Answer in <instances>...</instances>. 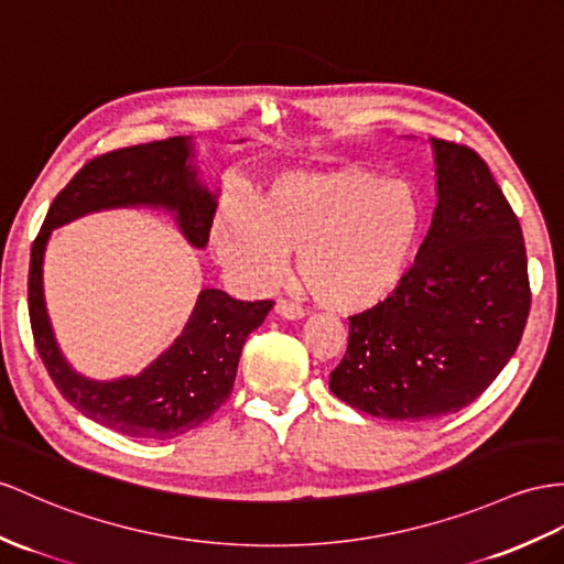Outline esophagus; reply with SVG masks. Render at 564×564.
Returning <instances> with one entry per match:
<instances>
[{
  "instance_id": "34e87169",
  "label": "esophagus",
  "mask_w": 564,
  "mask_h": 564,
  "mask_svg": "<svg viewBox=\"0 0 564 564\" xmlns=\"http://www.w3.org/2000/svg\"><path fill=\"white\" fill-rule=\"evenodd\" d=\"M274 311H278V315H282V318H286V321H301L306 315L304 308L292 304V301H284V299H280L278 304H274Z\"/></svg>"
}]
</instances>
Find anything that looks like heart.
Listing matches in <instances>:
<instances>
[{
    "label": "heart",
    "instance_id": "1",
    "mask_svg": "<svg viewBox=\"0 0 564 564\" xmlns=\"http://www.w3.org/2000/svg\"><path fill=\"white\" fill-rule=\"evenodd\" d=\"M425 210L402 178L359 167L286 170L258 200L229 196L213 217L219 263L251 290L282 278L290 253L318 304L373 311L402 290L416 263Z\"/></svg>",
    "mask_w": 564,
    "mask_h": 564
}]
</instances>
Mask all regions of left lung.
Wrapping results in <instances>:
<instances>
[{
	"instance_id": "8db88e82",
	"label": "left lung",
	"mask_w": 564,
	"mask_h": 564,
	"mask_svg": "<svg viewBox=\"0 0 564 564\" xmlns=\"http://www.w3.org/2000/svg\"><path fill=\"white\" fill-rule=\"evenodd\" d=\"M435 210L416 263L388 304L349 318L329 390L390 421L471 404L512 359L531 292L519 219L474 150L431 139Z\"/></svg>"
}]
</instances>
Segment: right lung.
Returning <instances> with one entry per match:
<instances>
[{"label":"right lung","instance_id":"right-lung-1","mask_svg":"<svg viewBox=\"0 0 564 564\" xmlns=\"http://www.w3.org/2000/svg\"><path fill=\"white\" fill-rule=\"evenodd\" d=\"M115 208L164 210L182 237L203 251L217 210V188L203 182L194 139L174 135L112 150L90 160L52 200L31 251L29 313L35 347L54 386L80 414L139 441H170L208 421L227 402L243 341L265 321L272 301H237L215 286H203L182 335L139 376L95 380L78 373L50 323L45 249L57 227Z\"/></svg>","mask_w":564,"mask_h":564}]
</instances>
